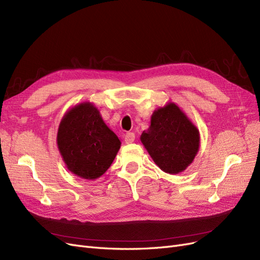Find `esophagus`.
<instances>
[{"instance_id": "1", "label": "esophagus", "mask_w": 260, "mask_h": 260, "mask_svg": "<svg viewBox=\"0 0 260 260\" xmlns=\"http://www.w3.org/2000/svg\"><path fill=\"white\" fill-rule=\"evenodd\" d=\"M135 139H136V136H135V133H132V132H128L127 135L124 136V141L127 144L132 143L133 141H135Z\"/></svg>"}]
</instances>
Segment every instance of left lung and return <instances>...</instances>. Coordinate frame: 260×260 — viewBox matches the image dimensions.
<instances>
[{
	"instance_id": "8db88e82",
	"label": "left lung",
	"mask_w": 260,
	"mask_h": 260,
	"mask_svg": "<svg viewBox=\"0 0 260 260\" xmlns=\"http://www.w3.org/2000/svg\"><path fill=\"white\" fill-rule=\"evenodd\" d=\"M140 140L157 166L170 175L184 171L200 148L199 129L171 102L154 111Z\"/></svg>"
}]
</instances>
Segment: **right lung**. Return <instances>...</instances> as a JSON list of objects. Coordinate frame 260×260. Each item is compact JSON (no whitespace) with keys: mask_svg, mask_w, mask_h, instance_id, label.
<instances>
[{"mask_svg":"<svg viewBox=\"0 0 260 260\" xmlns=\"http://www.w3.org/2000/svg\"><path fill=\"white\" fill-rule=\"evenodd\" d=\"M56 141L67 169L85 180L103 176L121 145L91 102L68 109L58 125Z\"/></svg>","mask_w":260,"mask_h":260,"instance_id":"obj_1","label":"right lung"}]
</instances>
